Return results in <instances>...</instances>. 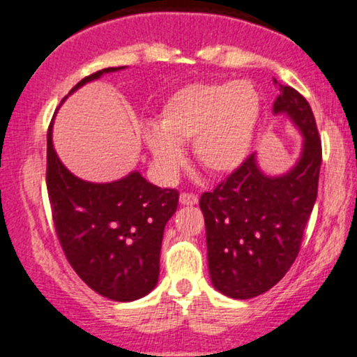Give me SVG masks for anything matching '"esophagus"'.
Returning a JSON list of instances; mask_svg holds the SVG:
<instances>
[{
	"instance_id": "esophagus-1",
	"label": "esophagus",
	"mask_w": 357,
	"mask_h": 357,
	"mask_svg": "<svg viewBox=\"0 0 357 357\" xmlns=\"http://www.w3.org/2000/svg\"><path fill=\"white\" fill-rule=\"evenodd\" d=\"M180 204H182V205H197V204H199V197H197L195 193L183 192L182 195H180Z\"/></svg>"
}]
</instances>
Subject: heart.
Segmentation results:
<instances>
[{
    "label": "heart",
    "instance_id": "b5f03b06",
    "mask_svg": "<svg viewBox=\"0 0 357 357\" xmlns=\"http://www.w3.org/2000/svg\"><path fill=\"white\" fill-rule=\"evenodd\" d=\"M258 117L259 96L250 82H195L170 96L158 127H145L144 140L165 177L177 172L183 162L180 145L188 142L206 172L228 174L252 151Z\"/></svg>",
    "mask_w": 357,
    "mask_h": 357
}]
</instances>
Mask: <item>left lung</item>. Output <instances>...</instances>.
<instances>
[{"label":"left lung","mask_w":357,"mask_h":357,"mask_svg":"<svg viewBox=\"0 0 357 357\" xmlns=\"http://www.w3.org/2000/svg\"><path fill=\"white\" fill-rule=\"evenodd\" d=\"M278 86L273 112L286 114L303 135L296 165L271 177L259 170L252 153L213 192L200 197L212 284L235 300L263 294L283 278L300 253L318 197L323 152L313 111L300 92Z\"/></svg>","instance_id":"obj_1"}]
</instances>
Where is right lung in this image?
Listing matches in <instances>:
<instances>
[{"mask_svg": "<svg viewBox=\"0 0 357 357\" xmlns=\"http://www.w3.org/2000/svg\"><path fill=\"white\" fill-rule=\"evenodd\" d=\"M124 68L91 74L69 94ZM46 183L57 238L79 278L112 301H134L151 293L160 271L164 228L177 210L178 192L152 185L135 170L109 183L76 177L52 147V122Z\"/></svg>", "mask_w": 357, "mask_h": 357, "instance_id": "right-lung-1", "label": "right lung"}]
</instances>
